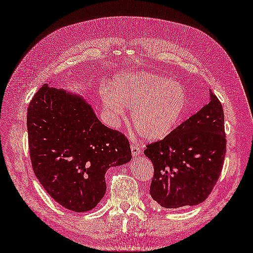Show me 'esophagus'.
Instances as JSON below:
<instances>
[{"mask_svg":"<svg viewBox=\"0 0 253 253\" xmlns=\"http://www.w3.org/2000/svg\"><path fill=\"white\" fill-rule=\"evenodd\" d=\"M131 150H132V156L133 158L138 157L141 152V147L138 144H131Z\"/></svg>","mask_w":253,"mask_h":253,"instance_id":"34e87169","label":"esophagus"}]
</instances>
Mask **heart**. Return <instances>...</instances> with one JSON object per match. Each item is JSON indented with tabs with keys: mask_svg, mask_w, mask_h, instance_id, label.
I'll return each mask as SVG.
<instances>
[{
	"mask_svg": "<svg viewBox=\"0 0 253 253\" xmlns=\"http://www.w3.org/2000/svg\"><path fill=\"white\" fill-rule=\"evenodd\" d=\"M100 98L113 126L125 117V106L132 107V126L148 141L162 139L173 132L188 106V94L181 84L148 72L122 74L114 80L112 89L101 88Z\"/></svg>",
	"mask_w": 253,
	"mask_h": 253,
	"instance_id": "obj_1",
	"label": "heart"
}]
</instances>
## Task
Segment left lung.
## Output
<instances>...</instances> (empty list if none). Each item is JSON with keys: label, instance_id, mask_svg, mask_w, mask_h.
I'll return each instance as SVG.
<instances>
[{"label": "left lung", "instance_id": "obj_1", "mask_svg": "<svg viewBox=\"0 0 253 253\" xmlns=\"http://www.w3.org/2000/svg\"><path fill=\"white\" fill-rule=\"evenodd\" d=\"M226 150L223 108L209 91V102L162 140L147 146L155 175L150 195L160 206H194L211 194Z\"/></svg>", "mask_w": 253, "mask_h": 253}]
</instances>
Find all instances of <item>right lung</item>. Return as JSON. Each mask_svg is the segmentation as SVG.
Returning a JSON list of instances; mask_svg holds the SVG:
<instances>
[{
    "instance_id": "1",
    "label": "right lung",
    "mask_w": 253,
    "mask_h": 253,
    "mask_svg": "<svg viewBox=\"0 0 253 253\" xmlns=\"http://www.w3.org/2000/svg\"><path fill=\"white\" fill-rule=\"evenodd\" d=\"M27 126L36 178L73 211L93 209L105 195L107 169L132 159L125 135L104 126L75 92L45 84L30 103Z\"/></svg>"
}]
</instances>
